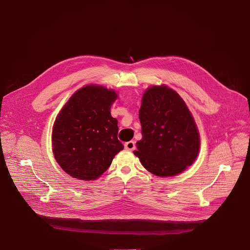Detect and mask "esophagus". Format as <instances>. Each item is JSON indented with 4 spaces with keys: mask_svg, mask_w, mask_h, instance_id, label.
<instances>
[{
    "mask_svg": "<svg viewBox=\"0 0 250 250\" xmlns=\"http://www.w3.org/2000/svg\"><path fill=\"white\" fill-rule=\"evenodd\" d=\"M125 147L127 149V150H133L135 148V142L134 141H127L125 144Z\"/></svg>",
    "mask_w": 250,
    "mask_h": 250,
    "instance_id": "obj_1",
    "label": "esophagus"
}]
</instances>
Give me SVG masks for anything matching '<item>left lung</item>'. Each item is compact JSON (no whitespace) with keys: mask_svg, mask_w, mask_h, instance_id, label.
Here are the masks:
<instances>
[{"mask_svg":"<svg viewBox=\"0 0 250 250\" xmlns=\"http://www.w3.org/2000/svg\"><path fill=\"white\" fill-rule=\"evenodd\" d=\"M142 138L136 142L144 167L158 177L182 173L200 150V134L187 104L166 85L146 90L139 109Z\"/></svg>","mask_w":250,"mask_h":250,"instance_id":"1","label":"left lung"}]
</instances>
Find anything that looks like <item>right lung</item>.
I'll list each match as a JSON object with an SVG mask.
<instances>
[{
	"instance_id": "obj_1",
	"label": "right lung",
	"mask_w": 250,
	"mask_h": 250,
	"mask_svg": "<svg viewBox=\"0 0 250 250\" xmlns=\"http://www.w3.org/2000/svg\"><path fill=\"white\" fill-rule=\"evenodd\" d=\"M118 94L100 85L77 90L56 117L52 151L59 166L70 176L96 180L124 149L118 139V120L111 106Z\"/></svg>"
}]
</instances>
